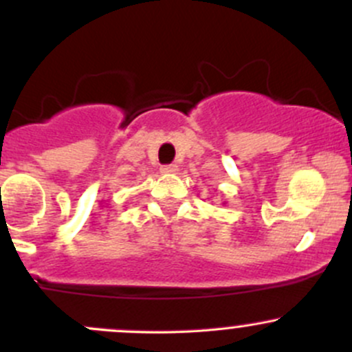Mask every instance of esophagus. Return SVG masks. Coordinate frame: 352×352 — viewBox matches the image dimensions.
I'll return each mask as SVG.
<instances>
[{"instance_id": "esophagus-1", "label": "esophagus", "mask_w": 352, "mask_h": 352, "mask_svg": "<svg viewBox=\"0 0 352 352\" xmlns=\"http://www.w3.org/2000/svg\"><path fill=\"white\" fill-rule=\"evenodd\" d=\"M160 170H162V173H175L179 170V166L175 163H168V165H163Z\"/></svg>"}]
</instances>
